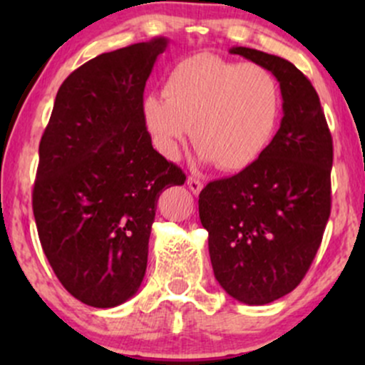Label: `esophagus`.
<instances>
[{
  "mask_svg": "<svg viewBox=\"0 0 365 365\" xmlns=\"http://www.w3.org/2000/svg\"><path fill=\"white\" fill-rule=\"evenodd\" d=\"M187 185H188V188H190V192L194 195L200 194V190H202V182H200V180L195 178V177H188L187 178Z\"/></svg>",
  "mask_w": 365,
  "mask_h": 365,
  "instance_id": "1",
  "label": "esophagus"
}]
</instances>
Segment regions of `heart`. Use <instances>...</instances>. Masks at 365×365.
Segmentation results:
<instances>
[{"instance_id":"obj_1","label":"heart","mask_w":365,"mask_h":365,"mask_svg":"<svg viewBox=\"0 0 365 365\" xmlns=\"http://www.w3.org/2000/svg\"><path fill=\"white\" fill-rule=\"evenodd\" d=\"M279 87L269 70L254 63L195 54L171 70L165 92L142 101V118L165 156H177L192 128L204 161L238 171L250 166L273 137Z\"/></svg>"}]
</instances>
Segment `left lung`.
I'll use <instances>...</instances> for the list:
<instances>
[{
    "mask_svg": "<svg viewBox=\"0 0 365 365\" xmlns=\"http://www.w3.org/2000/svg\"><path fill=\"white\" fill-rule=\"evenodd\" d=\"M279 82V130L250 166L199 195L217 283L242 304L264 305L299 287L331 212L333 139L311 81L290 61L237 48Z\"/></svg>",
    "mask_w": 365,
    "mask_h": 365,
    "instance_id": "1",
    "label": "left lung"
}]
</instances>
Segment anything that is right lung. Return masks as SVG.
I'll return each mask as SVG.
<instances>
[{
	"label": "right lung",
	"mask_w": 365,
	"mask_h": 365,
	"mask_svg": "<svg viewBox=\"0 0 365 365\" xmlns=\"http://www.w3.org/2000/svg\"><path fill=\"white\" fill-rule=\"evenodd\" d=\"M166 37L103 53L61 83L39 144L32 209L60 283L91 307L139 290L165 188L185 173L153 148L144 87Z\"/></svg>",
	"instance_id": "right-lung-1"
}]
</instances>
